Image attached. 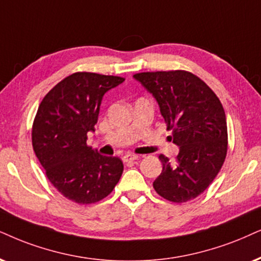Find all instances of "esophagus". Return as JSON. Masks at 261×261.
<instances>
[{
	"instance_id": "1",
	"label": "esophagus",
	"mask_w": 261,
	"mask_h": 261,
	"mask_svg": "<svg viewBox=\"0 0 261 261\" xmlns=\"http://www.w3.org/2000/svg\"><path fill=\"white\" fill-rule=\"evenodd\" d=\"M137 158H138V155H137V154L128 153V154H126V155H124L123 161H124V163H131V161L137 160Z\"/></svg>"
}]
</instances>
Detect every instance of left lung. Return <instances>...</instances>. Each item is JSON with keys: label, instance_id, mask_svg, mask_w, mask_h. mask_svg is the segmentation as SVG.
<instances>
[{"label": "left lung", "instance_id": "8db88e82", "mask_svg": "<svg viewBox=\"0 0 261 261\" xmlns=\"http://www.w3.org/2000/svg\"><path fill=\"white\" fill-rule=\"evenodd\" d=\"M153 94L179 147L176 164L160 154L163 171L153 187L161 197L182 203L203 193L219 173L227 151L223 105L202 79L191 72L156 71L134 74Z\"/></svg>", "mask_w": 261, "mask_h": 261}]
</instances>
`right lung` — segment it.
Returning a JSON list of instances; mask_svg holds the SVG:
<instances>
[{
    "mask_svg": "<svg viewBox=\"0 0 261 261\" xmlns=\"http://www.w3.org/2000/svg\"><path fill=\"white\" fill-rule=\"evenodd\" d=\"M124 78L75 72L43 97L32 124V147L48 179L79 204L101 201L119 182L124 165L87 144L95 131L102 96Z\"/></svg>",
    "mask_w": 261,
    "mask_h": 261,
    "instance_id": "1",
    "label": "right lung"
}]
</instances>
